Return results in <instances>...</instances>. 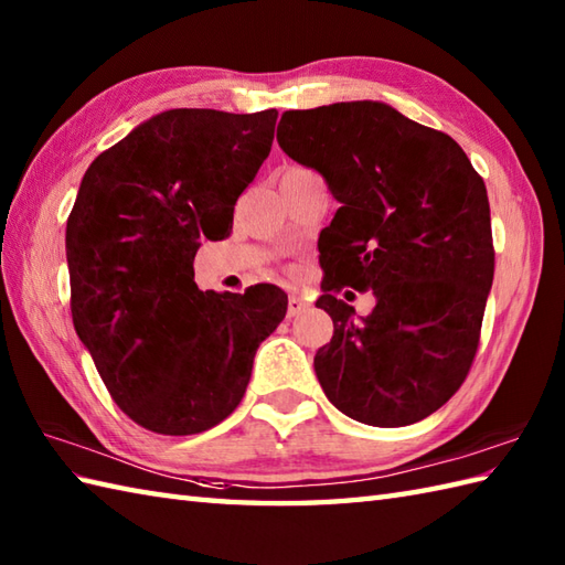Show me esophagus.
<instances>
[{
    "label": "esophagus",
    "instance_id": "esophagus-1",
    "mask_svg": "<svg viewBox=\"0 0 565 565\" xmlns=\"http://www.w3.org/2000/svg\"><path fill=\"white\" fill-rule=\"evenodd\" d=\"M308 310V303L303 301L301 296H291L289 298V308H286V316L289 318H298V316H303Z\"/></svg>",
    "mask_w": 565,
    "mask_h": 565
}]
</instances>
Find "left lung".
Wrapping results in <instances>:
<instances>
[{"label": "left lung", "mask_w": 565, "mask_h": 565, "mask_svg": "<svg viewBox=\"0 0 565 565\" xmlns=\"http://www.w3.org/2000/svg\"><path fill=\"white\" fill-rule=\"evenodd\" d=\"M281 150L340 201L320 233L332 340L316 354L328 401L356 423L403 427L461 388L481 340L495 249L481 174L441 130L381 102L286 111ZM374 290L366 319L334 292Z\"/></svg>", "instance_id": "8db88e82"}]
</instances>
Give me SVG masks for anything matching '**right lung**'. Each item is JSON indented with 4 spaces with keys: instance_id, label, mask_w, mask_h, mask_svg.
<instances>
[{
    "instance_id": "1",
    "label": "right lung",
    "mask_w": 565,
    "mask_h": 565,
    "mask_svg": "<svg viewBox=\"0 0 565 565\" xmlns=\"http://www.w3.org/2000/svg\"><path fill=\"white\" fill-rule=\"evenodd\" d=\"M276 116L162 111L82 177L65 233L72 322L114 403L158 435L223 423L286 316L274 284L203 294L194 281L196 249L231 235Z\"/></svg>"
}]
</instances>
